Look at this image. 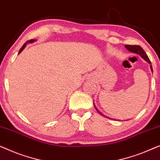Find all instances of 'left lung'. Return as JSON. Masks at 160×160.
<instances>
[{
	"instance_id": "8db88e82",
	"label": "left lung",
	"mask_w": 160,
	"mask_h": 160,
	"mask_svg": "<svg viewBox=\"0 0 160 160\" xmlns=\"http://www.w3.org/2000/svg\"><path fill=\"white\" fill-rule=\"evenodd\" d=\"M125 47L126 48V49L128 50V51H130V52H133V53H136V54L139 55L140 56L142 57L143 60H144V61H147V63H149L150 64V68H151L152 72H153V70H152V64H151V61H150V60H149V57L147 56V55L146 54V52H144V50H143L142 49V48L140 47V46H138V45H125ZM94 108H96L97 111L99 113V114L102 115V116H104V117L108 118H109L108 117L105 116V115H104L102 114V113L100 112L98 110H97V108H96V106H95V105H94Z\"/></svg>"
}]
</instances>
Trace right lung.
<instances>
[{
	"label": "right lung",
	"mask_w": 160,
	"mask_h": 160,
	"mask_svg": "<svg viewBox=\"0 0 160 160\" xmlns=\"http://www.w3.org/2000/svg\"><path fill=\"white\" fill-rule=\"evenodd\" d=\"M35 41H37L36 40H29V41H27V42H25L24 45H23V46L22 47V48H21V49L19 50V52H18V54H20L21 52H22V51H23V50L25 48H26V46L27 45V44H29V43H32V42H34Z\"/></svg>",
	"instance_id": "1"
}]
</instances>
